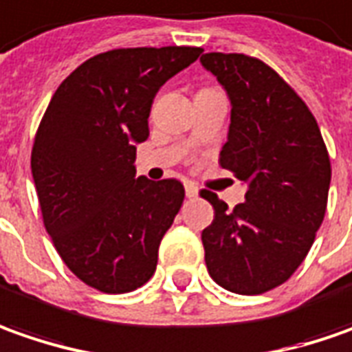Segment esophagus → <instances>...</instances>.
Masks as SVG:
<instances>
[{
	"mask_svg": "<svg viewBox=\"0 0 352 352\" xmlns=\"http://www.w3.org/2000/svg\"><path fill=\"white\" fill-rule=\"evenodd\" d=\"M185 192H187L188 199H195V197H199V187H197L195 183L187 181V183H185Z\"/></svg>",
	"mask_w": 352,
	"mask_h": 352,
	"instance_id": "obj_1",
	"label": "esophagus"
}]
</instances>
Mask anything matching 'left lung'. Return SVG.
<instances>
[{
    "label": "left lung",
    "instance_id": "left-lung-1",
    "mask_svg": "<svg viewBox=\"0 0 352 352\" xmlns=\"http://www.w3.org/2000/svg\"><path fill=\"white\" fill-rule=\"evenodd\" d=\"M232 104L220 165L248 185L245 202L228 210L210 190L214 220L202 230L206 269L243 296L286 283L306 259L320 230L331 164L306 103L273 67L245 54L200 58Z\"/></svg>",
    "mask_w": 352,
    "mask_h": 352
}]
</instances>
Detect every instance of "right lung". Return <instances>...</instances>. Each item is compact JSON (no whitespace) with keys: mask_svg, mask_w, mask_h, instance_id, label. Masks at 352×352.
Segmentation results:
<instances>
[{"mask_svg":"<svg viewBox=\"0 0 352 352\" xmlns=\"http://www.w3.org/2000/svg\"><path fill=\"white\" fill-rule=\"evenodd\" d=\"M202 52L118 48L83 62L56 89L32 146L46 232L67 269L107 294L146 285L185 199L177 179L136 177L153 97Z\"/></svg>","mask_w":352,"mask_h":352,"instance_id":"right-lung-1","label":"right lung"}]
</instances>
